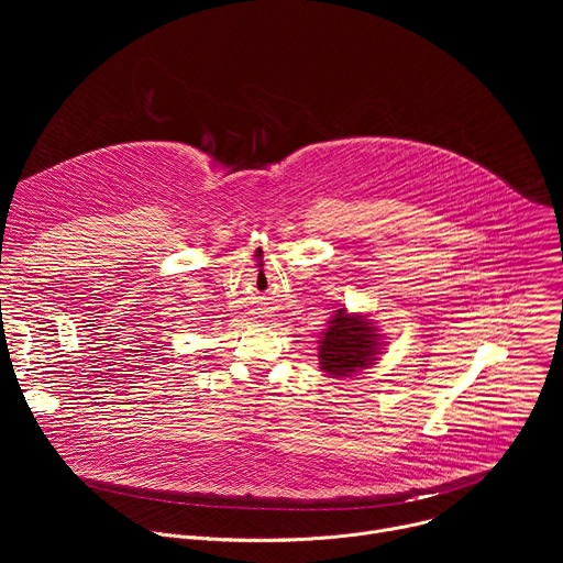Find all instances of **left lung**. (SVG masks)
Returning a JSON list of instances; mask_svg holds the SVG:
<instances>
[{
  "mask_svg": "<svg viewBox=\"0 0 563 563\" xmlns=\"http://www.w3.org/2000/svg\"><path fill=\"white\" fill-rule=\"evenodd\" d=\"M378 336L365 316L339 309L318 345L320 369L339 378L372 365L378 354Z\"/></svg>",
  "mask_w": 563,
  "mask_h": 563,
  "instance_id": "obj_1",
  "label": "left lung"
}]
</instances>
